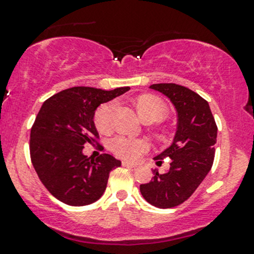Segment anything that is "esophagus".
<instances>
[{
    "label": "esophagus",
    "instance_id": "esophagus-1",
    "mask_svg": "<svg viewBox=\"0 0 254 254\" xmlns=\"http://www.w3.org/2000/svg\"><path fill=\"white\" fill-rule=\"evenodd\" d=\"M122 164H123V167H127V168H136L137 167L136 163H131V162H127V161H123L122 162Z\"/></svg>",
    "mask_w": 254,
    "mask_h": 254
}]
</instances>
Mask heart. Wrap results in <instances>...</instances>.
I'll list each match as a JSON object with an SVG mask.
<instances>
[{
    "instance_id": "1",
    "label": "heart",
    "mask_w": 254,
    "mask_h": 254,
    "mask_svg": "<svg viewBox=\"0 0 254 254\" xmlns=\"http://www.w3.org/2000/svg\"><path fill=\"white\" fill-rule=\"evenodd\" d=\"M114 108L115 103L109 102L102 104L94 112V125L100 133H108L111 130V114ZM136 109L144 123L163 121L168 114L166 104L152 94H143L137 98ZM110 148L118 157L125 160H137L143 152L148 150L149 145L144 139L118 136L110 142Z\"/></svg>"
}]
</instances>
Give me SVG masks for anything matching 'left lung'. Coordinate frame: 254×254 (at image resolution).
<instances>
[{"mask_svg":"<svg viewBox=\"0 0 254 254\" xmlns=\"http://www.w3.org/2000/svg\"><path fill=\"white\" fill-rule=\"evenodd\" d=\"M150 88L170 99L177 112V129L172 145L155 157L156 163L170 158L164 174L154 170L150 182L139 186L140 194L157 208H172L185 202L209 173L214 161L218 135L208 102L177 84H154Z\"/></svg>","mask_w":254,"mask_h":254,"instance_id":"8db88e82","label":"left lung"}]
</instances>
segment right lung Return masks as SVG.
Segmentation results:
<instances>
[{
  "label": "right lung",
  "mask_w": 254,
  "mask_h": 254,
  "mask_svg": "<svg viewBox=\"0 0 254 254\" xmlns=\"http://www.w3.org/2000/svg\"><path fill=\"white\" fill-rule=\"evenodd\" d=\"M129 90V86L111 91L71 87L42 104L30 130V160L40 181L61 202L69 206L96 202L105 191L110 172L121 167V161L111 155L91 160L82 149L99 138L93 122L98 106Z\"/></svg>",
  "instance_id": "add662e5"
}]
</instances>
